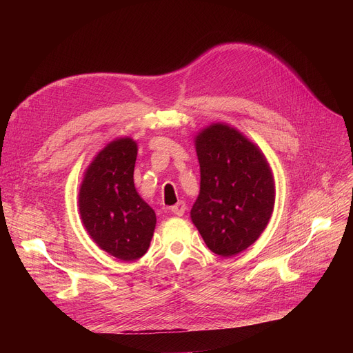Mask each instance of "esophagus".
<instances>
[{
  "instance_id": "esophagus-1",
  "label": "esophagus",
  "mask_w": 353,
  "mask_h": 353,
  "mask_svg": "<svg viewBox=\"0 0 353 353\" xmlns=\"http://www.w3.org/2000/svg\"><path fill=\"white\" fill-rule=\"evenodd\" d=\"M186 209H188V206H186V203H184V201H179L177 205L172 206V212L177 216H183L184 212H186Z\"/></svg>"
}]
</instances>
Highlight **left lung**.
<instances>
[{"instance_id":"obj_1","label":"left lung","mask_w":353,"mask_h":353,"mask_svg":"<svg viewBox=\"0 0 353 353\" xmlns=\"http://www.w3.org/2000/svg\"><path fill=\"white\" fill-rule=\"evenodd\" d=\"M200 193L190 212L208 248L230 257L253 245L269 223L274 183L261 150L237 130L213 124L196 137Z\"/></svg>"}]
</instances>
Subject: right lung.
<instances>
[{
  "mask_svg": "<svg viewBox=\"0 0 353 353\" xmlns=\"http://www.w3.org/2000/svg\"><path fill=\"white\" fill-rule=\"evenodd\" d=\"M137 144L119 139L92 160L80 188V214L92 240L107 253L130 262L141 257L153 237L156 213L134 188Z\"/></svg>",
  "mask_w": 353,
  "mask_h": 353,
  "instance_id": "add662e5",
  "label": "right lung"
}]
</instances>
